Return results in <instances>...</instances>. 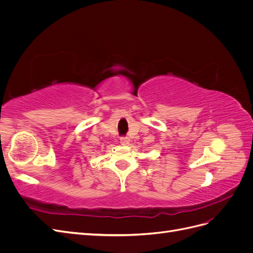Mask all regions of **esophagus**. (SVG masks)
<instances>
[{"label":"esophagus","mask_w":253,"mask_h":253,"mask_svg":"<svg viewBox=\"0 0 253 253\" xmlns=\"http://www.w3.org/2000/svg\"><path fill=\"white\" fill-rule=\"evenodd\" d=\"M120 142H121V144H128L129 139L127 138L126 136H124V137H121V138H120Z\"/></svg>","instance_id":"1"}]
</instances>
